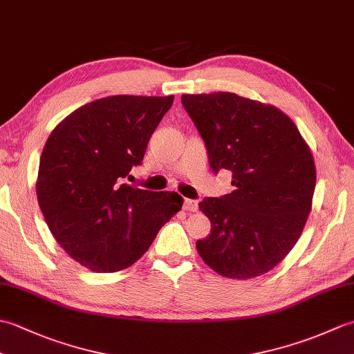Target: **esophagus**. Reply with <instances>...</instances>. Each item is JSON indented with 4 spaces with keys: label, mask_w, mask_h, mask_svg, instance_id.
I'll use <instances>...</instances> for the list:
<instances>
[{
    "label": "esophagus",
    "mask_w": 354,
    "mask_h": 354,
    "mask_svg": "<svg viewBox=\"0 0 354 354\" xmlns=\"http://www.w3.org/2000/svg\"><path fill=\"white\" fill-rule=\"evenodd\" d=\"M184 209H187V212H198V201L184 199Z\"/></svg>",
    "instance_id": "1"
}]
</instances>
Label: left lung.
I'll return each instance as SVG.
<instances>
[{
  "label": "left lung",
  "instance_id": "8db88e82",
  "mask_svg": "<svg viewBox=\"0 0 354 354\" xmlns=\"http://www.w3.org/2000/svg\"><path fill=\"white\" fill-rule=\"evenodd\" d=\"M205 141L209 165L236 187L205 198L212 234L198 252L214 272L248 280L269 272L298 242L312 209L317 169L295 123L272 104L234 93L183 94Z\"/></svg>",
  "mask_w": 354,
  "mask_h": 354
}]
</instances>
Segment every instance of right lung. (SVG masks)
I'll use <instances>...</instances> for the list:
<instances>
[{
    "mask_svg": "<svg viewBox=\"0 0 354 354\" xmlns=\"http://www.w3.org/2000/svg\"><path fill=\"white\" fill-rule=\"evenodd\" d=\"M173 95H109L59 123L45 142L36 179L41 212L56 242L93 272L132 266L184 199L123 184L142 161Z\"/></svg>",
    "mask_w": 354,
    "mask_h": 354,
    "instance_id": "add662e5",
    "label": "right lung"
}]
</instances>
